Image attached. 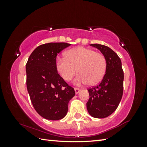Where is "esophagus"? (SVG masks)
Returning <instances> with one entry per match:
<instances>
[{"mask_svg":"<svg viewBox=\"0 0 147 147\" xmlns=\"http://www.w3.org/2000/svg\"><path fill=\"white\" fill-rule=\"evenodd\" d=\"M74 91H75V93H76V94H78V93H79V92L80 91V89L75 88H74Z\"/></svg>","mask_w":147,"mask_h":147,"instance_id":"34e87169","label":"esophagus"}]
</instances>
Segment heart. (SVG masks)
<instances>
[{"label":"heart","mask_w":147,"mask_h":147,"mask_svg":"<svg viewBox=\"0 0 147 147\" xmlns=\"http://www.w3.org/2000/svg\"><path fill=\"white\" fill-rule=\"evenodd\" d=\"M56 68L65 81L73 78L78 70V75L74 80L76 84L94 86L100 82L106 73L107 61L100 53L83 47L71 49L65 57H57Z\"/></svg>","instance_id":"1"}]
</instances>
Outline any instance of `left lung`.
<instances>
[{"label": "left lung", "mask_w": 147, "mask_h": 147, "mask_svg": "<svg viewBox=\"0 0 147 147\" xmlns=\"http://www.w3.org/2000/svg\"><path fill=\"white\" fill-rule=\"evenodd\" d=\"M100 50L107 61V69L99 84L89 88L87 102L89 113L95 118H105L117 108L123 94L124 73L121 59L113 50L100 44H91Z\"/></svg>", "instance_id": "left-lung-1"}]
</instances>
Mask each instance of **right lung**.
I'll return each mask as SVG.
<instances>
[{
    "mask_svg": "<svg viewBox=\"0 0 147 147\" xmlns=\"http://www.w3.org/2000/svg\"><path fill=\"white\" fill-rule=\"evenodd\" d=\"M71 44L41 45L30 54L26 65V87L34 109L43 118L59 120L66 115L75 91L58 73V54Z\"/></svg>",
    "mask_w": 147,
    "mask_h": 147,
    "instance_id": "right-lung-1",
    "label": "right lung"
}]
</instances>
